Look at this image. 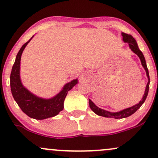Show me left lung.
Masks as SVG:
<instances>
[{
  "label": "left lung",
  "mask_w": 158,
  "mask_h": 158,
  "mask_svg": "<svg viewBox=\"0 0 158 158\" xmlns=\"http://www.w3.org/2000/svg\"><path fill=\"white\" fill-rule=\"evenodd\" d=\"M121 35L123 36V41H124L125 43H128V45H129L130 49L131 50V51L135 52L136 55H137V56L139 58V59H140L141 64H142L143 68H144L145 70H146V76H147V78H148V83L147 85H146V90H145L144 95H143L142 99L139 101V103L135 105V106L130 107V108H126V109H123L118 112H110L104 109H102V108H99V107L96 106V105L89 99L90 108V109L93 110L94 113L99 116H102V117H109V118H114V119H122V118H126V117H129V116H131V114L135 113V112L137 111L139 108H140V106H142L143 103H144L146 97H147V95L148 93V88H149V82H150L149 74H148V70L147 66H146V59H145V57L144 56H143V52L139 50L138 45H137V41H136V40L134 39L131 35L124 33V32H122Z\"/></svg>",
  "instance_id": "left-lung-1"
}]
</instances>
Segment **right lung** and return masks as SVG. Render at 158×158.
Returning <instances> with one entry per match:
<instances>
[{"label": "right lung", "mask_w": 158, "mask_h": 158, "mask_svg": "<svg viewBox=\"0 0 158 158\" xmlns=\"http://www.w3.org/2000/svg\"><path fill=\"white\" fill-rule=\"evenodd\" d=\"M34 35L21 47L16 56L10 75V87L12 97L19 106L28 117L35 119H44L55 117L64 108V101L69 90L78 83V79H73L64 85L59 94L50 99H44L33 94L27 89L20 77V65L22 52Z\"/></svg>", "instance_id": "right-lung-1"}]
</instances>
